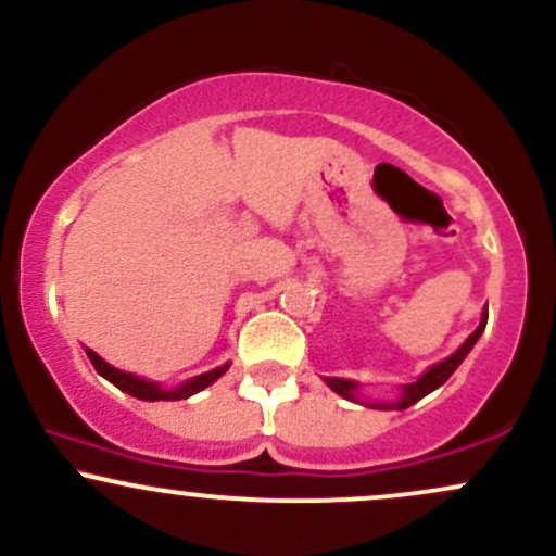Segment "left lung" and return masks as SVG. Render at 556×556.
I'll list each match as a JSON object with an SVG mask.
<instances>
[{
    "label": "left lung",
    "mask_w": 556,
    "mask_h": 556,
    "mask_svg": "<svg viewBox=\"0 0 556 556\" xmlns=\"http://www.w3.org/2000/svg\"><path fill=\"white\" fill-rule=\"evenodd\" d=\"M486 318H489V308L483 311L478 329L468 337V340L460 344V348L455 350V353L450 355V358H444L442 363H433L429 371L420 376L418 381H413V384L402 387V397L397 402H376V405H374V402H366V405L368 407H379V410H405V407L416 405L418 400H424L426 394H431L433 389L442 387L444 381L457 371V366H460V363L465 361V355H468L470 350H473V344L478 342V337H481L483 329H486ZM327 384H329V389H334L337 394H342L344 400L361 402L358 400V384H355V381H350V379H327Z\"/></svg>",
    "instance_id": "obj_1"
}]
</instances>
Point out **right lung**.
<instances>
[{
	"instance_id": "add662e5",
	"label": "right lung",
	"mask_w": 556,
	"mask_h": 556,
	"mask_svg": "<svg viewBox=\"0 0 556 556\" xmlns=\"http://www.w3.org/2000/svg\"><path fill=\"white\" fill-rule=\"evenodd\" d=\"M86 355H88V358H91L96 371L104 376L106 381H112L114 387L123 389L125 394H132V397L149 400V402H156V400H188L190 394L201 392V389H206L208 384H214V381L219 379V376L229 368V363H225V366L214 368V371H206V374H201V376H193V379L182 381L180 387L164 389V387H159L156 381L140 379V376H136V374L119 371V368L110 366V363H106L104 358H99V355H96L93 350H86Z\"/></svg>"
}]
</instances>
